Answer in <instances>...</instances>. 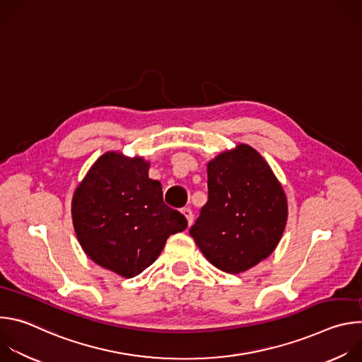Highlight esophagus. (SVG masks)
Masks as SVG:
<instances>
[{
    "label": "esophagus",
    "instance_id": "1",
    "mask_svg": "<svg viewBox=\"0 0 362 362\" xmlns=\"http://www.w3.org/2000/svg\"><path fill=\"white\" fill-rule=\"evenodd\" d=\"M182 214H183V216L186 218L187 225L190 226V225L193 223V214H192V211H190L189 208H185V209H182Z\"/></svg>",
    "mask_w": 362,
    "mask_h": 362
}]
</instances>
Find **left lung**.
I'll return each mask as SVG.
<instances>
[{"mask_svg":"<svg viewBox=\"0 0 362 362\" xmlns=\"http://www.w3.org/2000/svg\"><path fill=\"white\" fill-rule=\"evenodd\" d=\"M209 199L190 228L214 267L242 274L276 249L288 221V200L262 154L240 143L208 162Z\"/></svg>","mask_w":362,"mask_h":362,"instance_id":"obj_1","label":"left lung"}]
</instances>
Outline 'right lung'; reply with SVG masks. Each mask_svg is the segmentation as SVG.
<instances>
[{
  "label": "right lung",
  "mask_w": 362,
  "mask_h": 362,
  "mask_svg": "<svg viewBox=\"0 0 362 362\" xmlns=\"http://www.w3.org/2000/svg\"><path fill=\"white\" fill-rule=\"evenodd\" d=\"M150 162L106 151L91 165L71 199L76 236L93 262L123 278L148 268L168 238L187 228L163 202L162 185L148 177Z\"/></svg>",
  "instance_id": "obj_1"
}]
</instances>
